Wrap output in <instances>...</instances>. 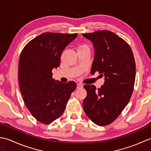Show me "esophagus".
Segmentation results:
<instances>
[{"label": "esophagus", "instance_id": "esophagus-1", "mask_svg": "<svg viewBox=\"0 0 151 151\" xmlns=\"http://www.w3.org/2000/svg\"><path fill=\"white\" fill-rule=\"evenodd\" d=\"M83 88L82 84H81V83H78V84H77V86H76V88L79 89V88Z\"/></svg>", "mask_w": 151, "mask_h": 151}]
</instances>
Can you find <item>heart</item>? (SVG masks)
<instances>
[{"instance_id":"obj_1","label":"heart","mask_w":151,"mask_h":151,"mask_svg":"<svg viewBox=\"0 0 151 151\" xmlns=\"http://www.w3.org/2000/svg\"><path fill=\"white\" fill-rule=\"evenodd\" d=\"M83 50H89V48L88 45H86L85 43H82V44H80L77 47V51Z\"/></svg>"}]
</instances>
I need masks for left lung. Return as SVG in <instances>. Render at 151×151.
Returning <instances> with one entry per match:
<instances>
[{
    "label": "left lung",
    "mask_w": 151,
    "mask_h": 151,
    "mask_svg": "<svg viewBox=\"0 0 151 151\" xmlns=\"http://www.w3.org/2000/svg\"><path fill=\"white\" fill-rule=\"evenodd\" d=\"M95 48L91 73L105 76L101 88L84 85L87 97L83 108L91 121L99 126L110 124L116 119L130 99L136 78V63L130 45L109 30L83 34Z\"/></svg>",
    "instance_id": "8db88e82"
}]
</instances>
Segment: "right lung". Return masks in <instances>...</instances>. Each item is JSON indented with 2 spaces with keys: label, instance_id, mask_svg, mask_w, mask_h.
I'll return each mask as SVG.
<instances>
[{
  "label": "right lung",
  "instance_id": "obj_1",
  "mask_svg": "<svg viewBox=\"0 0 151 151\" xmlns=\"http://www.w3.org/2000/svg\"><path fill=\"white\" fill-rule=\"evenodd\" d=\"M77 35L43 33L21 51L18 76L22 99L33 117L43 124L52 123L62 115L76 88L75 82L55 81L52 70L60 66L63 50Z\"/></svg>",
  "mask_w": 151,
  "mask_h": 151
}]
</instances>
